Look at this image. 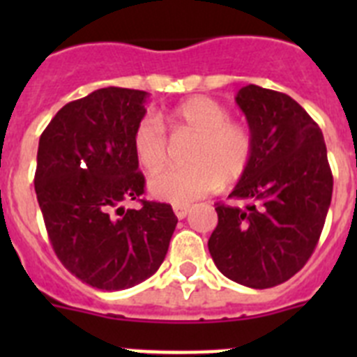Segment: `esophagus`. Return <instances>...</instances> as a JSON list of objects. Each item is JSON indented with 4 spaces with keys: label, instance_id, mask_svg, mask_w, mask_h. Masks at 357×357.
<instances>
[{
    "label": "esophagus",
    "instance_id": "1",
    "mask_svg": "<svg viewBox=\"0 0 357 357\" xmlns=\"http://www.w3.org/2000/svg\"><path fill=\"white\" fill-rule=\"evenodd\" d=\"M173 213H175V216L178 218V220H184L189 213V206H184V204H175V206H173Z\"/></svg>",
    "mask_w": 357,
    "mask_h": 357
}]
</instances>
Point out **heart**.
<instances>
[{"mask_svg": "<svg viewBox=\"0 0 357 357\" xmlns=\"http://www.w3.org/2000/svg\"><path fill=\"white\" fill-rule=\"evenodd\" d=\"M173 135H195L188 151L191 166L157 173L148 182L150 193L172 204H191L220 188L238 182L254 159V135L243 123L232 121L225 105L209 96H195L166 114ZM135 157L146 172L155 173L168 162V134L153 116L137 121L132 135Z\"/></svg>", "mask_w": 357, "mask_h": 357, "instance_id": "b5f03b06", "label": "heart"}]
</instances>
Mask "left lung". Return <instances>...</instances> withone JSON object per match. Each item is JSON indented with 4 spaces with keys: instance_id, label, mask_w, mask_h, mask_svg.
Masks as SVG:
<instances>
[{
    "instance_id": "8db88e82",
    "label": "left lung",
    "mask_w": 357,
    "mask_h": 357,
    "mask_svg": "<svg viewBox=\"0 0 357 357\" xmlns=\"http://www.w3.org/2000/svg\"><path fill=\"white\" fill-rule=\"evenodd\" d=\"M254 135V159L229 198L216 204L209 252L238 284L273 288L291 279L314 252L333 197L324 134L291 96L247 85L236 96Z\"/></svg>"
}]
</instances>
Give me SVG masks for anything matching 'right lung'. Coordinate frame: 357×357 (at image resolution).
<instances>
[{"label":"right lung","mask_w":357,"mask_h":357,"mask_svg":"<svg viewBox=\"0 0 357 357\" xmlns=\"http://www.w3.org/2000/svg\"><path fill=\"white\" fill-rule=\"evenodd\" d=\"M148 94L105 87L69 102L39 139L36 193L53 250L75 277L103 291L139 284L159 270L176 216L143 200L132 135ZM142 202L124 211L125 201Z\"/></svg>","instance_id":"1"}]
</instances>
